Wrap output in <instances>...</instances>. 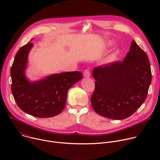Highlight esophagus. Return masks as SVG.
Segmentation results:
<instances>
[{
    "instance_id": "obj_1",
    "label": "esophagus",
    "mask_w": 160,
    "mask_h": 160,
    "mask_svg": "<svg viewBox=\"0 0 160 160\" xmlns=\"http://www.w3.org/2000/svg\"><path fill=\"white\" fill-rule=\"evenodd\" d=\"M90 75V71L88 69H86L84 72H83V76L85 77H89Z\"/></svg>"
}]
</instances>
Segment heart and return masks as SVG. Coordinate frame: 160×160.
<instances>
[{
	"instance_id": "heart-1",
	"label": "heart",
	"mask_w": 160,
	"mask_h": 160,
	"mask_svg": "<svg viewBox=\"0 0 160 160\" xmlns=\"http://www.w3.org/2000/svg\"><path fill=\"white\" fill-rule=\"evenodd\" d=\"M113 45V43L112 42H107V45L108 46H112ZM119 54H120V51L118 50H117L115 51L112 52L107 58V62H115L119 56Z\"/></svg>"
}]
</instances>
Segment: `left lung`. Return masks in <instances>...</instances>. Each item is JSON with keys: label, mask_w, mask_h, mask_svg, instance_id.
I'll return each instance as SVG.
<instances>
[{"label": "left lung", "mask_w": 160, "mask_h": 160, "mask_svg": "<svg viewBox=\"0 0 160 160\" xmlns=\"http://www.w3.org/2000/svg\"><path fill=\"white\" fill-rule=\"evenodd\" d=\"M92 76L91 104L98 115L112 120L125 119L141 106L152 78L149 58L134 40L123 61L98 66Z\"/></svg>", "instance_id": "1"}]
</instances>
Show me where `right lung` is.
I'll list each match as a JSON object with an SVG mask.
<instances>
[{
	"label": "right lung",
	"mask_w": 160,
	"mask_h": 160,
	"mask_svg": "<svg viewBox=\"0 0 160 160\" xmlns=\"http://www.w3.org/2000/svg\"><path fill=\"white\" fill-rule=\"evenodd\" d=\"M33 45L29 42L15 56L11 69V92L22 111L38 118L53 117L63 110L68 90L83 75L80 72H64L30 82L25 75V70Z\"/></svg>",
	"instance_id": "obj_1"
}]
</instances>
